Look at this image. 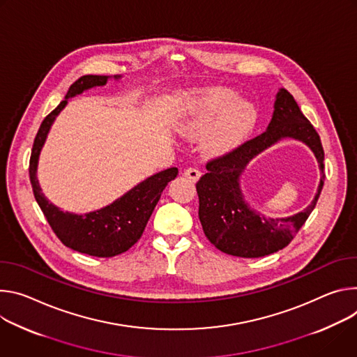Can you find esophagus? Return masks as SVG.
<instances>
[{
  "label": "esophagus",
  "mask_w": 357,
  "mask_h": 357,
  "mask_svg": "<svg viewBox=\"0 0 357 357\" xmlns=\"http://www.w3.org/2000/svg\"><path fill=\"white\" fill-rule=\"evenodd\" d=\"M184 177H187V178H190L191 181H197V180H199L200 178V172L199 170H197V169H194V167H188V169H185L184 170Z\"/></svg>",
  "instance_id": "34e87169"
}]
</instances>
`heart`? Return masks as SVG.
<instances>
[{
    "mask_svg": "<svg viewBox=\"0 0 357 357\" xmlns=\"http://www.w3.org/2000/svg\"><path fill=\"white\" fill-rule=\"evenodd\" d=\"M218 118L219 121L206 139L211 153H222L238 146L255 128L258 113L252 103L240 100L224 88L210 89L195 99L181 117L180 130L187 136L204 133Z\"/></svg>",
    "mask_w": 357,
    "mask_h": 357,
    "instance_id": "b5f03b06",
    "label": "heart"
}]
</instances>
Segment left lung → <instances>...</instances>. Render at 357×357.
Wrapping results in <instances>:
<instances>
[{"label": "left lung", "mask_w": 357, "mask_h": 357, "mask_svg": "<svg viewBox=\"0 0 357 357\" xmlns=\"http://www.w3.org/2000/svg\"><path fill=\"white\" fill-rule=\"evenodd\" d=\"M284 137L302 139L314 150L321 165V184L314 202L303 212L288 219H265L243 202L238 178L257 153ZM324 155L318 132L303 116L294 96L281 89L268 129L208 160L207 173L195 184L199 217L208 241L220 251L241 258H259L285 248L318 203L325 181Z\"/></svg>", "instance_id": "1"}]
</instances>
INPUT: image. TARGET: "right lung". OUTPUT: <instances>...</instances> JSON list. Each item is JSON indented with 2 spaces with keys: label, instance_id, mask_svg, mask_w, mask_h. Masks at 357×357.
<instances>
[{
  "label": "right lung",
  "instance_id": "obj_1",
  "mask_svg": "<svg viewBox=\"0 0 357 357\" xmlns=\"http://www.w3.org/2000/svg\"><path fill=\"white\" fill-rule=\"evenodd\" d=\"M117 77V76H114ZM107 76L85 75L75 81L66 96L41 123L29 158V180L38 206L41 207L52 231L68 248L99 258H110L126 252L139 240L146 228V224L162 197L166 185L178 174L176 167L157 173L110 206L88 214H72L62 211L50 203L36 180V165L47 135L58 113L68 103V98L82 93L93 86H103Z\"/></svg>",
  "mask_w": 357,
  "mask_h": 357
}]
</instances>
